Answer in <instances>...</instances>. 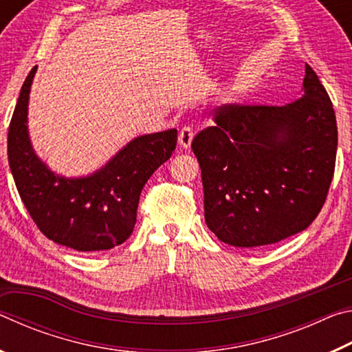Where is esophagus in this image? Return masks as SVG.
Masks as SVG:
<instances>
[{"label": "esophagus", "instance_id": "esophagus-1", "mask_svg": "<svg viewBox=\"0 0 352 352\" xmlns=\"http://www.w3.org/2000/svg\"><path fill=\"white\" fill-rule=\"evenodd\" d=\"M194 138V129L190 126H184L182 127L180 133H178V142H180V146L183 148H188L190 146V142H192Z\"/></svg>", "mask_w": 352, "mask_h": 352}]
</instances>
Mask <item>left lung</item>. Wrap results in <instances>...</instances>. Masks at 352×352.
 Instances as JSON below:
<instances>
[{
	"label": "left lung",
	"instance_id": "left-lung-1",
	"mask_svg": "<svg viewBox=\"0 0 352 352\" xmlns=\"http://www.w3.org/2000/svg\"><path fill=\"white\" fill-rule=\"evenodd\" d=\"M302 98L284 107L223 104L194 136L205 220L233 247L270 245L306 230L336 169V111L306 63Z\"/></svg>",
	"mask_w": 352,
	"mask_h": 352
}]
</instances>
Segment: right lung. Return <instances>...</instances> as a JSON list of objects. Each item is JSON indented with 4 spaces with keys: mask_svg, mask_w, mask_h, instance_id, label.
<instances>
[{
    "mask_svg": "<svg viewBox=\"0 0 352 352\" xmlns=\"http://www.w3.org/2000/svg\"><path fill=\"white\" fill-rule=\"evenodd\" d=\"M35 69L23 83L8 133V158L29 216L47 239L77 252H102L126 242L136 210L155 170L177 146V130L135 138L96 174L54 175L34 153L28 135V100Z\"/></svg>",
    "mask_w": 352,
    "mask_h": 352,
    "instance_id": "add662e5",
    "label": "right lung"
}]
</instances>
